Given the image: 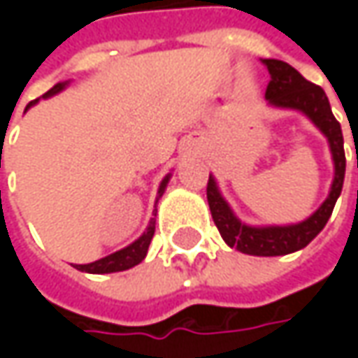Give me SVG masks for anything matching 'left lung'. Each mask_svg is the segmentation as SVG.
<instances>
[{
  "label": "left lung",
  "mask_w": 358,
  "mask_h": 358,
  "mask_svg": "<svg viewBox=\"0 0 358 358\" xmlns=\"http://www.w3.org/2000/svg\"><path fill=\"white\" fill-rule=\"evenodd\" d=\"M263 63L267 65L268 76H271L267 91H265L268 103L305 113L327 137L331 153H333V163H335V179L331 185V193L309 219L296 225H281V227L279 225L251 227V225L241 223L231 211L227 201L219 193L213 175H209V183H207V201H209L215 225L229 247L237 249L241 253L257 255V257H277V255L295 253L299 249L307 247L310 241L323 231L343 191L347 159H345L341 123L333 115L324 91L319 85L307 81L289 63L279 62V59H263Z\"/></svg>",
  "instance_id": "1"
}]
</instances>
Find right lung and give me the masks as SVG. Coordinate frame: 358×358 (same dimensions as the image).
Listing matches in <instances>:
<instances>
[{
	"instance_id": "right-lung-1",
	"label": "right lung",
	"mask_w": 358,
	"mask_h": 358,
	"mask_svg": "<svg viewBox=\"0 0 358 358\" xmlns=\"http://www.w3.org/2000/svg\"><path fill=\"white\" fill-rule=\"evenodd\" d=\"M65 85H67V81H65V83H57V85H53L48 93H43V99H45V97H51V95H55V93H59L62 90H65ZM37 101H39V99L31 101L27 107H31V105H35ZM169 177H171V175H167V177L161 181V185H159V197L163 195L165 187H167V183H169ZM153 235H155V219H151V221H149V227H147V231H145L143 235L135 241V243H131L129 247L121 249V251H117V253L107 255V257L99 259V261H95V263L76 265V268L77 271H85V273L101 275V273H117V271H125V268L135 267V265H139V263L145 259V255H147V249H149V243H151V239H153Z\"/></svg>"
}]
</instances>
